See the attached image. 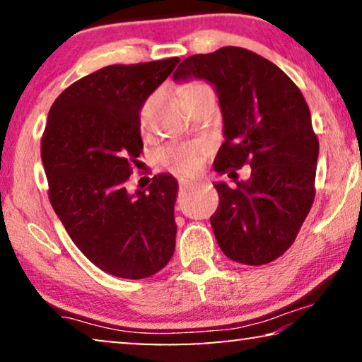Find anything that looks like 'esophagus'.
I'll return each mask as SVG.
<instances>
[{"mask_svg":"<svg viewBox=\"0 0 362 362\" xmlns=\"http://www.w3.org/2000/svg\"><path fill=\"white\" fill-rule=\"evenodd\" d=\"M199 182V180H196V177H180V186L182 189H187V187L194 186Z\"/></svg>","mask_w":362,"mask_h":362,"instance_id":"obj_1","label":"esophagus"}]
</instances>
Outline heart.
<instances>
[{"mask_svg":"<svg viewBox=\"0 0 362 362\" xmlns=\"http://www.w3.org/2000/svg\"><path fill=\"white\" fill-rule=\"evenodd\" d=\"M194 86H189L185 88V93L191 90ZM150 107L151 100L145 103L141 108V122L146 123L148 117H150ZM202 158H204V146L201 143H180V145H170L165 146L160 153V160L168 170L181 173V175H192L199 170L202 165Z\"/></svg>","mask_w":362,"mask_h":362,"instance_id":"1","label":"heart"}]
</instances>
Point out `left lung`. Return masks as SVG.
I'll return each instance as SVG.
<instances>
[{"mask_svg": "<svg viewBox=\"0 0 362 362\" xmlns=\"http://www.w3.org/2000/svg\"><path fill=\"white\" fill-rule=\"evenodd\" d=\"M197 78L219 98L224 143L217 173L245 181L214 182L219 207L211 217L221 250L230 260L264 265L293 244L315 199L320 143L300 88L274 62L242 47L227 46L181 62L175 82Z\"/></svg>", "mask_w": 362, "mask_h": 362, "instance_id": "8db88e82", "label": "left lung"}]
</instances>
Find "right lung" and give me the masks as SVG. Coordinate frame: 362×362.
I'll return each instance as SVG.
<instances>
[{"mask_svg": "<svg viewBox=\"0 0 362 362\" xmlns=\"http://www.w3.org/2000/svg\"><path fill=\"white\" fill-rule=\"evenodd\" d=\"M180 57L107 66L67 87L49 110L41 160L49 199L82 254L107 274L140 280L175 254L177 181L127 191L143 150L140 112Z\"/></svg>", "mask_w": 362, "mask_h": 362, "instance_id": "right-lung-1", "label": "right lung"}]
</instances>
